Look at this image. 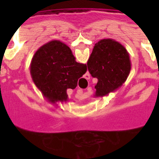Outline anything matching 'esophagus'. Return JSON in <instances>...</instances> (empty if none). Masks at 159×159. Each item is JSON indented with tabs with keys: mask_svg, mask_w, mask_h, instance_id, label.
Segmentation results:
<instances>
[{
	"mask_svg": "<svg viewBox=\"0 0 159 159\" xmlns=\"http://www.w3.org/2000/svg\"><path fill=\"white\" fill-rule=\"evenodd\" d=\"M79 91L80 90H78V91H77V94H82V93H79Z\"/></svg>",
	"mask_w": 159,
	"mask_h": 159,
	"instance_id": "1",
	"label": "esophagus"
}]
</instances>
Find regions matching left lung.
Masks as SVG:
<instances>
[{"label":"left lung","instance_id":"8db88e82","mask_svg":"<svg viewBox=\"0 0 159 159\" xmlns=\"http://www.w3.org/2000/svg\"><path fill=\"white\" fill-rule=\"evenodd\" d=\"M91 76L98 79L95 97H103L123 85L129 75L131 61L127 49L113 39L95 43L87 63Z\"/></svg>","mask_w":159,"mask_h":159}]
</instances>
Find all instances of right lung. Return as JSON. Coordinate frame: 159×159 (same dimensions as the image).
Returning <instances> with one entry per match:
<instances>
[{
    "label": "right lung",
    "mask_w": 159,
    "mask_h": 159,
    "mask_svg": "<svg viewBox=\"0 0 159 159\" xmlns=\"http://www.w3.org/2000/svg\"><path fill=\"white\" fill-rule=\"evenodd\" d=\"M32 81L52 103L66 102L67 89H74L87 71V66L76 61L71 50L60 41H51L37 49L30 62Z\"/></svg>",
    "instance_id": "right-lung-1"
}]
</instances>
